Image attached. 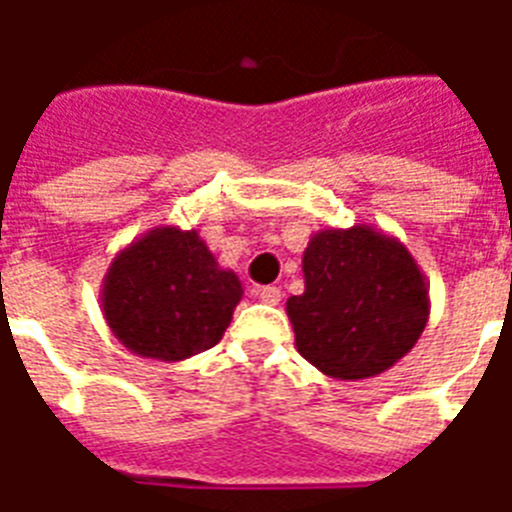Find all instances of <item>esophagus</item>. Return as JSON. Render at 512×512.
Masks as SVG:
<instances>
[{
  "label": "esophagus",
  "mask_w": 512,
  "mask_h": 512,
  "mask_svg": "<svg viewBox=\"0 0 512 512\" xmlns=\"http://www.w3.org/2000/svg\"><path fill=\"white\" fill-rule=\"evenodd\" d=\"M257 297L268 305H276L281 300V289L279 287H257Z\"/></svg>",
  "instance_id": "1"
}]
</instances>
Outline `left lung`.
<instances>
[{
  "label": "left lung",
  "mask_w": 512,
  "mask_h": 512,
  "mask_svg": "<svg viewBox=\"0 0 512 512\" xmlns=\"http://www.w3.org/2000/svg\"><path fill=\"white\" fill-rule=\"evenodd\" d=\"M305 292L287 300L297 353L335 380H366L420 340L430 284L406 244L374 225L316 231L303 252Z\"/></svg>",
  "instance_id": "1"
}]
</instances>
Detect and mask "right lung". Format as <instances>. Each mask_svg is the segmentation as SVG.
<instances>
[{
	"label": "right lung",
	"mask_w": 512,
	"mask_h": 512,
	"mask_svg": "<svg viewBox=\"0 0 512 512\" xmlns=\"http://www.w3.org/2000/svg\"><path fill=\"white\" fill-rule=\"evenodd\" d=\"M241 297L239 276L220 268L196 228L156 225L114 255L100 311L135 356L183 361L223 340Z\"/></svg>",
	"instance_id": "right-lung-1"
}]
</instances>
